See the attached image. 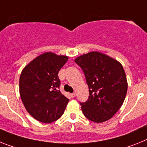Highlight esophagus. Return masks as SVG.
<instances>
[{"mask_svg": "<svg viewBox=\"0 0 147 147\" xmlns=\"http://www.w3.org/2000/svg\"><path fill=\"white\" fill-rule=\"evenodd\" d=\"M75 96H76V93H71V98H74Z\"/></svg>", "mask_w": 147, "mask_h": 147, "instance_id": "34e87169", "label": "esophagus"}]
</instances>
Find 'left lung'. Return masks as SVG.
I'll use <instances>...</instances> for the list:
<instances>
[{"label":"left lung","instance_id":"left-lung-1","mask_svg":"<svg viewBox=\"0 0 147 147\" xmlns=\"http://www.w3.org/2000/svg\"><path fill=\"white\" fill-rule=\"evenodd\" d=\"M84 73L89 96L80 102L83 114L94 122H103L114 116L125 98L128 83L119 61L98 52L82 55L74 61Z\"/></svg>","mask_w":147,"mask_h":147}]
</instances>
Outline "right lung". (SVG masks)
<instances>
[{"label":"right lung","instance_id":"obj_1","mask_svg":"<svg viewBox=\"0 0 147 147\" xmlns=\"http://www.w3.org/2000/svg\"><path fill=\"white\" fill-rule=\"evenodd\" d=\"M68 58L46 53L37 57L22 71L19 92L28 112L41 122L59 119L69 101L59 90V72Z\"/></svg>","mask_w":147,"mask_h":147}]
</instances>
